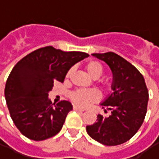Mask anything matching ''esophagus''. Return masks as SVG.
Listing matches in <instances>:
<instances>
[{"label": "esophagus", "mask_w": 159, "mask_h": 159, "mask_svg": "<svg viewBox=\"0 0 159 159\" xmlns=\"http://www.w3.org/2000/svg\"><path fill=\"white\" fill-rule=\"evenodd\" d=\"M73 109H74V110H76V111H85V109H83V108H81V107H76V106H74V107H73Z\"/></svg>", "instance_id": "obj_1"}]
</instances>
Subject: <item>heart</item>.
<instances>
[{
    "instance_id": "heart-1",
    "label": "heart",
    "mask_w": 159,
    "mask_h": 159,
    "mask_svg": "<svg viewBox=\"0 0 159 159\" xmlns=\"http://www.w3.org/2000/svg\"><path fill=\"white\" fill-rule=\"evenodd\" d=\"M85 70H87V72L89 73L92 78L93 79H98L99 77L102 76L104 71L103 66L100 64L99 61L97 60H91L86 63L85 65ZM74 70L72 68L68 70V72L66 74V79L70 78L73 75ZM100 89L104 92H107L110 91L111 88V83L108 79H103L100 80L99 82ZM70 100H72L74 103L79 106V107H85L87 106H89V104L93 103L94 101H96L98 100V93L93 91V90H83L78 89L70 93Z\"/></svg>"
}]
</instances>
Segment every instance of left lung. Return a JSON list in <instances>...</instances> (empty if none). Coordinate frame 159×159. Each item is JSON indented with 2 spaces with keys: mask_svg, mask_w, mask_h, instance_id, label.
Listing matches in <instances>:
<instances>
[{
  "mask_svg": "<svg viewBox=\"0 0 159 159\" xmlns=\"http://www.w3.org/2000/svg\"><path fill=\"white\" fill-rule=\"evenodd\" d=\"M110 67L113 80L112 93L105 99L102 108L111 111L108 117L100 114L97 122L86 127L89 135L106 146H117L136 134L146 117L148 90L143 76L126 59L112 52L93 53Z\"/></svg>",
  "mask_w": 159,
  "mask_h": 159,
  "instance_id": "obj_1",
  "label": "left lung"
}]
</instances>
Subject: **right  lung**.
<instances>
[{"label": "right lung", "mask_w": 159, "mask_h": 159, "mask_svg": "<svg viewBox=\"0 0 159 159\" xmlns=\"http://www.w3.org/2000/svg\"><path fill=\"white\" fill-rule=\"evenodd\" d=\"M89 56L48 46L16 64L6 83L5 99L13 123L25 136L39 141L61 130L72 105L63 100L52 107L49 91L55 82H64L70 67Z\"/></svg>", "instance_id": "obj_1"}]
</instances>
